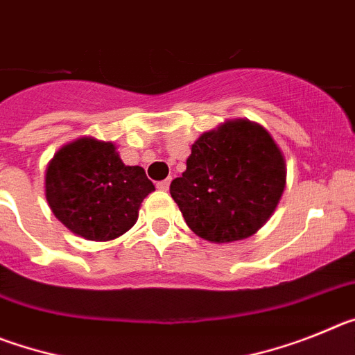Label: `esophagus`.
Segmentation results:
<instances>
[{"label":"esophagus","instance_id":"obj_1","mask_svg":"<svg viewBox=\"0 0 355 355\" xmlns=\"http://www.w3.org/2000/svg\"><path fill=\"white\" fill-rule=\"evenodd\" d=\"M168 187H171V181L168 180H163L156 184V188H158V190H163V192H165V190H168Z\"/></svg>","mask_w":355,"mask_h":355}]
</instances>
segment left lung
I'll list each match as a JSON object with an SVG mask.
<instances>
[{"label": "left lung", "mask_w": 355, "mask_h": 355, "mask_svg": "<svg viewBox=\"0 0 355 355\" xmlns=\"http://www.w3.org/2000/svg\"><path fill=\"white\" fill-rule=\"evenodd\" d=\"M284 187L286 162L272 135L258 122L234 119L193 142L171 196L197 236L229 243L266 224Z\"/></svg>", "instance_id": "1"}]
</instances>
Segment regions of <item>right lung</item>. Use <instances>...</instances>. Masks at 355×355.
<instances>
[{"label":"right lung","mask_w":355,"mask_h":355,"mask_svg":"<svg viewBox=\"0 0 355 355\" xmlns=\"http://www.w3.org/2000/svg\"><path fill=\"white\" fill-rule=\"evenodd\" d=\"M155 190L146 171L124 165L112 142L83 137L56 150L46 168V199L69 231L108 241L131 229Z\"/></svg>","instance_id":"right-lung-1"}]
</instances>
